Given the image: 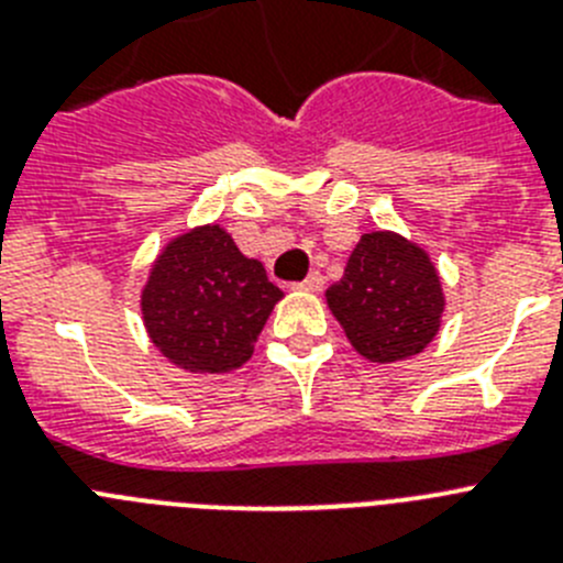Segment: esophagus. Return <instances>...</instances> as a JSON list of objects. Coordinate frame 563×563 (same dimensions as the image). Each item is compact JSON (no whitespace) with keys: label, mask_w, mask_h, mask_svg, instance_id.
Instances as JSON below:
<instances>
[{"label":"esophagus","mask_w":563,"mask_h":563,"mask_svg":"<svg viewBox=\"0 0 563 563\" xmlns=\"http://www.w3.org/2000/svg\"><path fill=\"white\" fill-rule=\"evenodd\" d=\"M324 287V276L321 273H310V276L305 278V282H298L296 290H305V292H318Z\"/></svg>","instance_id":"obj_1"}]
</instances>
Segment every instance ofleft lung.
<instances>
[{"instance_id":"obj_1","label":"left lung","mask_w":563,"mask_h":563,"mask_svg":"<svg viewBox=\"0 0 563 563\" xmlns=\"http://www.w3.org/2000/svg\"><path fill=\"white\" fill-rule=\"evenodd\" d=\"M327 305L357 355L395 363L420 355L440 332L445 292L434 262L400 233H363L327 290Z\"/></svg>"}]
</instances>
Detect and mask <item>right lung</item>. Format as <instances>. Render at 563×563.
Returning a JSON list of instances; mask_svg holds the SVG:
<instances>
[{"label":"right lung","mask_w":563,"mask_h":563,"mask_svg":"<svg viewBox=\"0 0 563 563\" xmlns=\"http://www.w3.org/2000/svg\"><path fill=\"white\" fill-rule=\"evenodd\" d=\"M278 290L256 258L220 225L172 239L141 292L148 338L174 366L194 375L239 369L273 312Z\"/></svg>","instance_id":"add662e5"}]
</instances>
